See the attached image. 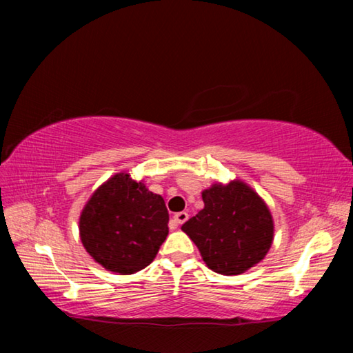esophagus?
<instances>
[{"label": "esophagus", "mask_w": 353, "mask_h": 353, "mask_svg": "<svg viewBox=\"0 0 353 353\" xmlns=\"http://www.w3.org/2000/svg\"><path fill=\"white\" fill-rule=\"evenodd\" d=\"M187 219H188V213L187 212H179V213L174 214V216H172V221H174L177 225L183 224Z\"/></svg>", "instance_id": "34e87169"}]
</instances>
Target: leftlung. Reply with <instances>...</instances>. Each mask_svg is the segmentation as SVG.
Listing matches in <instances>:
<instances>
[{
    "label": "left lung",
    "instance_id": "left-lung-1",
    "mask_svg": "<svg viewBox=\"0 0 353 353\" xmlns=\"http://www.w3.org/2000/svg\"><path fill=\"white\" fill-rule=\"evenodd\" d=\"M204 208L182 225L212 271L238 276L260 263L274 240L271 212L241 181L202 191Z\"/></svg>",
    "mask_w": 353,
    "mask_h": 353
}]
</instances>
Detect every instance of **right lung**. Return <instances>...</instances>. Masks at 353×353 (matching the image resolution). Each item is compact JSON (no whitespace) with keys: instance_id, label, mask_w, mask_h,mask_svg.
<instances>
[{"instance_id":"obj_1","label":"right lung","mask_w":353,"mask_h":353,"mask_svg":"<svg viewBox=\"0 0 353 353\" xmlns=\"http://www.w3.org/2000/svg\"><path fill=\"white\" fill-rule=\"evenodd\" d=\"M170 214L160 194L128 172L112 176L82 208L79 235L92 259L121 276L141 271L168 235Z\"/></svg>"}]
</instances>
